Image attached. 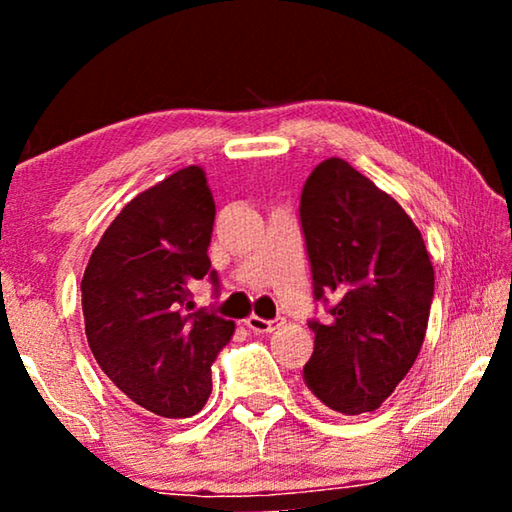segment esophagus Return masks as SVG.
Instances as JSON below:
<instances>
[{"mask_svg":"<svg viewBox=\"0 0 512 512\" xmlns=\"http://www.w3.org/2000/svg\"><path fill=\"white\" fill-rule=\"evenodd\" d=\"M246 325H248V329H253L255 334H268V332H275V329L282 325V318L264 320V318H259V316H248L246 318Z\"/></svg>","mask_w":512,"mask_h":512,"instance_id":"34e87169","label":"esophagus"}]
</instances>
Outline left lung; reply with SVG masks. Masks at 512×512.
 <instances>
[{
    "label": "left lung",
    "mask_w": 512,
    "mask_h": 512,
    "mask_svg": "<svg viewBox=\"0 0 512 512\" xmlns=\"http://www.w3.org/2000/svg\"><path fill=\"white\" fill-rule=\"evenodd\" d=\"M300 221L314 296L336 300L327 325L309 323L314 354L302 377L332 411H377L411 370L427 334V246L402 205L341 158L311 171Z\"/></svg>",
    "instance_id": "left-lung-1"
}]
</instances>
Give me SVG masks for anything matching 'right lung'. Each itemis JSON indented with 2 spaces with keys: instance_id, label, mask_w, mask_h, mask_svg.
<instances>
[{
  "instance_id": "obj_1",
  "label": "right lung",
  "mask_w": 512,
  "mask_h": 512,
  "mask_svg": "<svg viewBox=\"0 0 512 512\" xmlns=\"http://www.w3.org/2000/svg\"><path fill=\"white\" fill-rule=\"evenodd\" d=\"M214 198L201 167L144 189L103 232L81 293L90 350L121 397L160 418H192L212 393V363L232 320L187 314V282L210 273Z\"/></svg>"
}]
</instances>
